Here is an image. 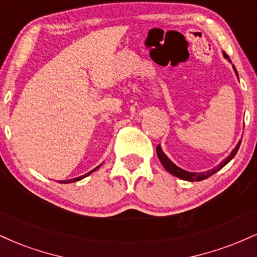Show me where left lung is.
Here are the masks:
<instances>
[{"label":"left lung","instance_id":"8db88e82","mask_svg":"<svg viewBox=\"0 0 257 257\" xmlns=\"http://www.w3.org/2000/svg\"><path fill=\"white\" fill-rule=\"evenodd\" d=\"M223 55H225V58H228V57H227L226 53H223ZM233 70H234L235 75H237V77H238V72H237V70H235L234 65H233ZM240 143H241V140L239 141V143H238V145L235 146V149L233 150V151L231 152V155H229L228 157H227V158L225 159V161L221 162L220 166H217L216 168H214V169L208 170V172H204V173H191V172H186V170L181 169V168H179L178 166H175V164H174L173 162L170 161V159L168 158L166 155H164V152L162 151L161 146L158 145L157 149H156V150H157V156H158L159 161H161V163L163 164V167L166 168L167 172H169L170 174H173V175L176 176V178L182 179V180H186V181H202V180L208 179L209 176H211V175H213V174H215L216 172H219L221 168L225 167L226 164L228 163V162L231 161V159H232L233 157H234L235 155H237L238 149H239V146H240Z\"/></svg>","mask_w":257,"mask_h":257}]
</instances>
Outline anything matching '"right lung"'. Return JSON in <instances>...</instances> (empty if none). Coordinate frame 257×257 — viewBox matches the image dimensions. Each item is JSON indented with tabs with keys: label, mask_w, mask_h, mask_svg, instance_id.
<instances>
[{
	"label": "right lung",
	"mask_w": 257,
	"mask_h": 257,
	"mask_svg": "<svg viewBox=\"0 0 257 257\" xmlns=\"http://www.w3.org/2000/svg\"><path fill=\"white\" fill-rule=\"evenodd\" d=\"M100 166H101V164H100ZM100 166H98L96 168H94L93 170H90L89 173H87V174H84V175H82V176H78V178H75V179H70V180H64V181H59L60 182V184H70V182H75V181H79V180H82V179H84L85 176H88V175H90L91 173L93 172H95L96 169H99L100 168Z\"/></svg>",
	"instance_id": "1"
}]
</instances>
